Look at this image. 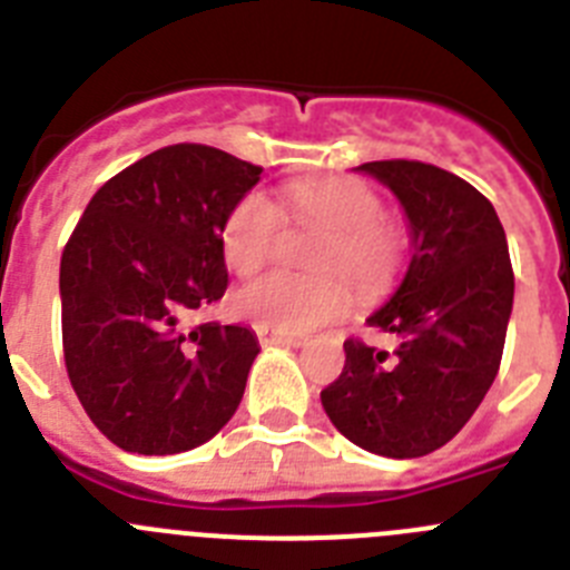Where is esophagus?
<instances>
[{
	"instance_id": "esophagus-1",
	"label": "esophagus",
	"mask_w": 570,
	"mask_h": 570,
	"mask_svg": "<svg viewBox=\"0 0 570 570\" xmlns=\"http://www.w3.org/2000/svg\"><path fill=\"white\" fill-rule=\"evenodd\" d=\"M256 340L259 345H291V347H299L302 345V336H291V334H282V331H271V328H262L256 325Z\"/></svg>"
}]
</instances>
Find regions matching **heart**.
Here are the masks:
<instances>
[{"label": "heart", "mask_w": 570, "mask_h": 570, "mask_svg": "<svg viewBox=\"0 0 570 570\" xmlns=\"http://www.w3.org/2000/svg\"><path fill=\"white\" fill-rule=\"evenodd\" d=\"M296 223L325 228L311 265L320 274H271L239 288L230 299L234 314L262 328L308 334L351 311L354 294L380 296L391 288L402 265V234L385 219L374 188L360 179H308L285 190ZM282 234V214L271 196L248 190L236 199L223 225L228 268L250 276L271 262ZM341 276L336 277L335 274Z\"/></svg>", "instance_id": "heart-1"}]
</instances>
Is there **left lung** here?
Masks as SVG:
<instances>
[{"label": "left lung", "instance_id": "left-lung-1", "mask_svg": "<svg viewBox=\"0 0 570 570\" xmlns=\"http://www.w3.org/2000/svg\"><path fill=\"white\" fill-rule=\"evenodd\" d=\"M356 170L394 190L414 256L396 294L367 316L396 336V351L345 340V367L322 407L354 445L414 460L454 440L493 385L513 305L511 256L493 205L451 170L416 159Z\"/></svg>", "mask_w": 570, "mask_h": 570}]
</instances>
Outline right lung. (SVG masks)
Segmentation results:
<instances>
[{
  "instance_id": "1",
  "label": "right lung",
  "mask_w": 570,
  "mask_h": 570,
  "mask_svg": "<svg viewBox=\"0 0 570 570\" xmlns=\"http://www.w3.org/2000/svg\"><path fill=\"white\" fill-rule=\"evenodd\" d=\"M259 165L210 145L142 156L94 194L59 265L68 380L130 454H183L239 407L259 342L190 316L223 299V225Z\"/></svg>"
}]
</instances>
